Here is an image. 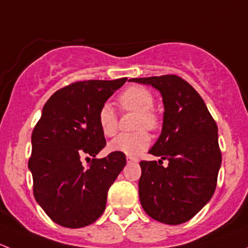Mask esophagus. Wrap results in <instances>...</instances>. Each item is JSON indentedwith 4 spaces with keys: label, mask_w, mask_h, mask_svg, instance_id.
I'll list each match as a JSON object with an SVG mask.
<instances>
[{
    "label": "esophagus",
    "mask_w": 248,
    "mask_h": 248,
    "mask_svg": "<svg viewBox=\"0 0 248 248\" xmlns=\"http://www.w3.org/2000/svg\"><path fill=\"white\" fill-rule=\"evenodd\" d=\"M126 159H127V163H137V162H138V159L134 158V157L132 156H127Z\"/></svg>",
    "instance_id": "esophagus-1"
}]
</instances>
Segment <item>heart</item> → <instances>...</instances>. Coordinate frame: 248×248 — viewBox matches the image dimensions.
Masks as SVG:
<instances>
[{"label": "heart", "mask_w": 248, "mask_h": 248, "mask_svg": "<svg viewBox=\"0 0 248 248\" xmlns=\"http://www.w3.org/2000/svg\"><path fill=\"white\" fill-rule=\"evenodd\" d=\"M119 104L124 111L137 112L136 133H124L117 136L109 144V149L122 152L127 156H138L150 145V136L145 129L156 131L161 126V119L155 111L154 94L141 86H131L119 96ZM99 128L106 137H112L117 132L119 119L114 108L104 103L97 115Z\"/></svg>", "instance_id": "obj_1"}]
</instances>
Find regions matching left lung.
Wrapping results in <instances>:
<instances>
[{"instance_id":"8db88e82","label":"left lung","mask_w":248,"mask_h":248,"mask_svg":"<svg viewBox=\"0 0 248 248\" xmlns=\"http://www.w3.org/2000/svg\"><path fill=\"white\" fill-rule=\"evenodd\" d=\"M163 97V128L150 154L156 161H141L139 198L144 211L156 221L181 224L189 221L211 199L222 163L217 124L198 92L182 78H133ZM163 159L170 162L159 166Z\"/></svg>"}]
</instances>
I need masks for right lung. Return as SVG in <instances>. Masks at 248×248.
Instances as JSON below:
<instances>
[{
  "instance_id": "obj_1",
  "label": "right lung",
  "mask_w": 248,
  "mask_h": 248,
  "mask_svg": "<svg viewBox=\"0 0 248 248\" xmlns=\"http://www.w3.org/2000/svg\"><path fill=\"white\" fill-rule=\"evenodd\" d=\"M126 80L72 82L57 90L43 107L32 132L29 168L34 198L60 226L81 228L98 219L110 186L126 166L122 152L96 158L107 145L98 110ZM82 159L92 163L84 167Z\"/></svg>"
}]
</instances>
